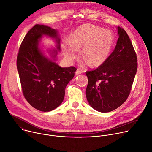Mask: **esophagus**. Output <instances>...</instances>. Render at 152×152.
Masks as SVG:
<instances>
[{
  "label": "esophagus",
  "mask_w": 152,
  "mask_h": 152,
  "mask_svg": "<svg viewBox=\"0 0 152 152\" xmlns=\"http://www.w3.org/2000/svg\"><path fill=\"white\" fill-rule=\"evenodd\" d=\"M82 72H82V70L81 69H77V70H76V73H75V75H79V74H81Z\"/></svg>",
  "instance_id": "1"
}]
</instances>
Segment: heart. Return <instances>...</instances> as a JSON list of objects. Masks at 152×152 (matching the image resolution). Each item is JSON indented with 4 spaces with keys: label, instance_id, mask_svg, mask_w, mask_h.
I'll use <instances>...</instances> for the list:
<instances>
[{
    "label": "heart",
    "instance_id": "heart-1",
    "mask_svg": "<svg viewBox=\"0 0 152 152\" xmlns=\"http://www.w3.org/2000/svg\"><path fill=\"white\" fill-rule=\"evenodd\" d=\"M113 33L108 29L85 24L76 28L70 41L62 45L65 57L73 61L82 47V56L92 66H99L107 59L114 45Z\"/></svg>",
    "mask_w": 152,
    "mask_h": 152
}]
</instances>
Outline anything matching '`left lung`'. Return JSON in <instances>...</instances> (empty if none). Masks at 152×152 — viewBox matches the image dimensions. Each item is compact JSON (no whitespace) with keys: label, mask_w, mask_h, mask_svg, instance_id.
<instances>
[{"label":"left lung","mask_w":152,"mask_h":152,"mask_svg":"<svg viewBox=\"0 0 152 152\" xmlns=\"http://www.w3.org/2000/svg\"><path fill=\"white\" fill-rule=\"evenodd\" d=\"M118 38L114 51L102 65L86 75V97L100 113L111 112L127 99L137 71V57L126 32L117 28Z\"/></svg>","instance_id":"1"}]
</instances>
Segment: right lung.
<instances>
[{
    "mask_svg": "<svg viewBox=\"0 0 152 152\" xmlns=\"http://www.w3.org/2000/svg\"><path fill=\"white\" fill-rule=\"evenodd\" d=\"M43 35L55 38L58 50L50 51L52 60L46 57L39 47ZM60 50V38L56 29L43 25H35L21 42L17 58L23 94L35 109L51 111L62 102L66 87L73 78L76 69L61 67L55 61Z\"/></svg>",
    "mask_w": 152,
    "mask_h": 152,
    "instance_id": "add662e5",
    "label": "right lung"
}]
</instances>
